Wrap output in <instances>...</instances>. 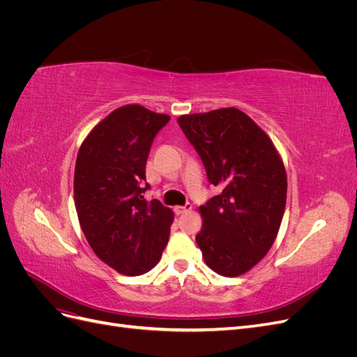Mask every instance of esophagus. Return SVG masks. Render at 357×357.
Segmentation results:
<instances>
[{"mask_svg": "<svg viewBox=\"0 0 357 357\" xmlns=\"http://www.w3.org/2000/svg\"><path fill=\"white\" fill-rule=\"evenodd\" d=\"M190 210H192V204H190V202H188V204H185V205H178V207L174 208L176 214H185V213H188V211H190Z\"/></svg>", "mask_w": 357, "mask_h": 357, "instance_id": "1", "label": "esophagus"}]
</instances>
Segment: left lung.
<instances>
[{
    "mask_svg": "<svg viewBox=\"0 0 357 357\" xmlns=\"http://www.w3.org/2000/svg\"><path fill=\"white\" fill-rule=\"evenodd\" d=\"M177 122L219 188L199 210L202 257L225 277L241 275L271 248L286 207L287 178L268 135L238 109L180 116Z\"/></svg>",
    "mask_w": 357,
    "mask_h": 357,
    "instance_id": "obj_1",
    "label": "left lung"
}]
</instances>
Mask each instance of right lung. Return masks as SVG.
<instances>
[{
  "instance_id": "add662e5",
  "label": "right lung",
  "mask_w": 357,
  "mask_h": 357,
  "mask_svg": "<svg viewBox=\"0 0 357 357\" xmlns=\"http://www.w3.org/2000/svg\"><path fill=\"white\" fill-rule=\"evenodd\" d=\"M169 116L125 105L96 125L83 142L74 171V199L95 255L117 273L142 275L160 259L174 214L143 193L146 162Z\"/></svg>"
}]
</instances>
